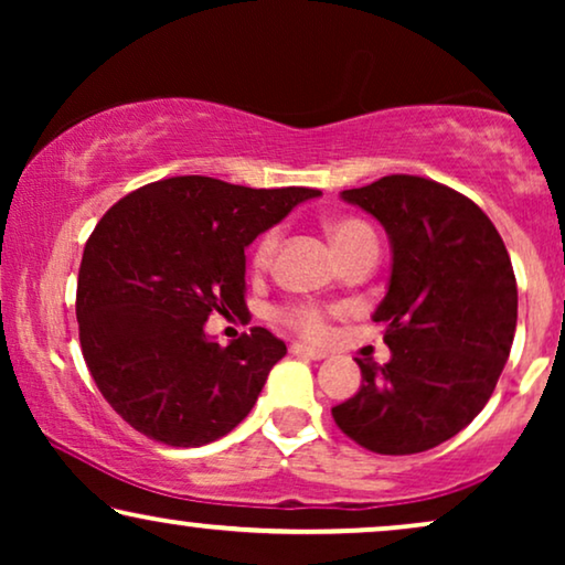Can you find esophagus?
<instances>
[{
	"mask_svg": "<svg viewBox=\"0 0 565 565\" xmlns=\"http://www.w3.org/2000/svg\"><path fill=\"white\" fill-rule=\"evenodd\" d=\"M290 352L298 354V358H308V360H323V358H327V352H323V350H313V347H306V344H292Z\"/></svg>",
	"mask_w": 565,
	"mask_h": 565,
	"instance_id": "1",
	"label": "esophagus"
}]
</instances>
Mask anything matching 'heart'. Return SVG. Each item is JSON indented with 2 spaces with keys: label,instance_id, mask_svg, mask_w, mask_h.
Segmentation results:
<instances>
[{
  "label": "heart",
  "instance_id": "1",
  "mask_svg": "<svg viewBox=\"0 0 565 565\" xmlns=\"http://www.w3.org/2000/svg\"><path fill=\"white\" fill-rule=\"evenodd\" d=\"M327 234L334 244V252L342 257V262L347 257H352L354 252L365 249V246H377L375 234L370 231L367 223H362L358 218H334L327 223ZM277 244H280V231L269 228L265 234L259 236L257 246H254L252 262L257 269H267L273 265ZM280 319L288 323L290 329L300 331V334L308 339H321L327 334V316H323L321 308L316 306H290L282 308Z\"/></svg>",
  "mask_w": 565,
  "mask_h": 565
}]
</instances>
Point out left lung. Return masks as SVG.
Wrapping results in <instances>:
<instances>
[{"label": "left lung", "mask_w": 565, "mask_h": 565, "mask_svg": "<svg viewBox=\"0 0 565 565\" xmlns=\"http://www.w3.org/2000/svg\"><path fill=\"white\" fill-rule=\"evenodd\" d=\"M342 200L391 242V277L373 321L391 360L362 362L360 391L331 408L337 427L381 455L443 445L481 414L516 329L512 259L481 207L445 184L391 174Z\"/></svg>", "instance_id": "left-lung-1"}]
</instances>
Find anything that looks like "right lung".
Returning <instances> with one entry per match:
<instances>
[{
	"label": "right lung",
	"instance_id": "obj_1",
	"mask_svg": "<svg viewBox=\"0 0 565 565\" xmlns=\"http://www.w3.org/2000/svg\"><path fill=\"white\" fill-rule=\"evenodd\" d=\"M319 190H252L172 177L103 215L82 254L76 321L99 393L130 427L169 447L228 435L288 347L254 327L221 347L213 311H242L244 249Z\"/></svg>",
	"mask_w": 565,
	"mask_h": 565
}]
</instances>
